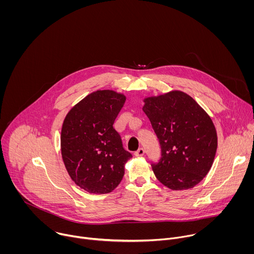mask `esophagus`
<instances>
[{
    "instance_id": "obj_1",
    "label": "esophagus",
    "mask_w": 254,
    "mask_h": 254,
    "mask_svg": "<svg viewBox=\"0 0 254 254\" xmlns=\"http://www.w3.org/2000/svg\"><path fill=\"white\" fill-rule=\"evenodd\" d=\"M143 154H144V150L142 148H139L136 152H134L135 157H141V156H143Z\"/></svg>"
}]
</instances>
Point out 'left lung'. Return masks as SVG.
<instances>
[{"mask_svg":"<svg viewBox=\"0 0 254 254\" xmlns=\"http://www.w3.org/2000/svg\"><path fill=\"white\" fill-rule=\"evenodd\" d=\"M143 113L159 138L162 158L152 164L156 178L171 190H188L210 171L217 132L211 118L187 93L173 90L143 99Z\"/></svg>","mask_w":254,"mask_h":254,"instance_id":"obj_1","label":"left lung"}]
</instances>
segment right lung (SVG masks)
Listing matches in <instances>:
<instances>
[{"label":"right lung","instance_id":"obj_1","mask_svg":"<svg viewBox=\"0 0 254 254\" xmlns=\"http://www.w3.org/2000/svg\"><path fill=\"white\" fill-rule=\"evenodd\" d=\"M126 96L114 90H97L80 100L66 115L61 129V155L73 182L86 192L115 190L132 156L123 147L114 123Z\"/></svg>","mask_w":254,"mask_h":254}]
</instances>
